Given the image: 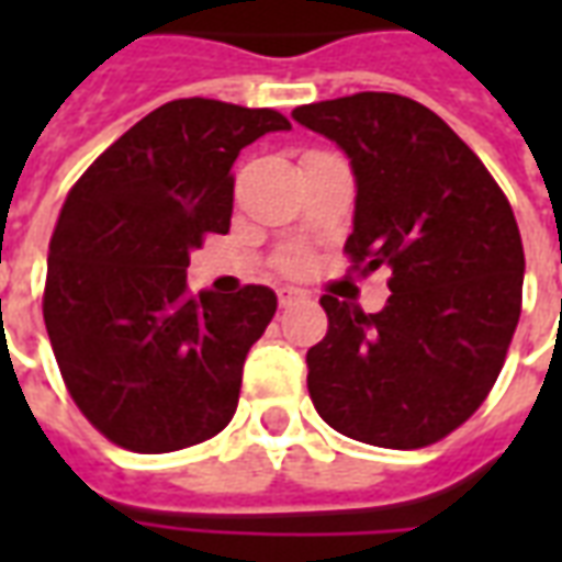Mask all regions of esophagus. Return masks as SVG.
Listing matches in <instances>:
<instances>
[{"mask_svg": "<svg viewBox=\"0 0 562 562\" xmlns=\"http://www.w3.org/2000/svg\"><path fill=\"white\" fill-rule=\"evenodd\" d=\"M277 297H280L282 306H292V304H301V301H306L310 294H306L304 289H297V285H280V289H277Z\"/></svg>", "mask_w": 562, "mask_h": 562, "instance_id": "34e87169", "label": "esophagus"}]
</instances>
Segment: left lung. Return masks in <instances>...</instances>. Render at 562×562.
I'll return each mask as SVG.
<instances>
[{"instance_id":"1","label":"left lung","mask_w":562,"mask_h":562,"mask_svg":"<svg viewBox=\"0 0 562 562\" xmlns=\"http://www.w3.org/2000/svg\"><path fill=\"white\" fill-rule=\"evenodd\" d=\"M292 116L349 159L358 195L346 252L391 270L379 313L322 297L328 334L306 352L313 406L358 442L430 446L482 406L518 328L515 213L482 159L406 95L355 92Z\"/></svg>"}]
</instances>
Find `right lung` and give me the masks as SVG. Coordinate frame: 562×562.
<instances>
[{
  "mask_svg": "<svg viewBox=\"0 0 562 562\" xmlns=\"http://www.w3.org/2000/svg\"><path fill=\"white\" fill-rule=\"evenodd\" d=\"M289 128L270 108L177 99L68 192L47 252L44 325L68 394L116 446L165 454L232 422L277 294L246 285L192 297L186 268L204 234L232 225L240 149Z\"/></svg>",
  "mask_w": 562,
  "mask_h": 562,
  "instance_id": "right-lung-1",
  "label": "right lung"
}]
</instances>
